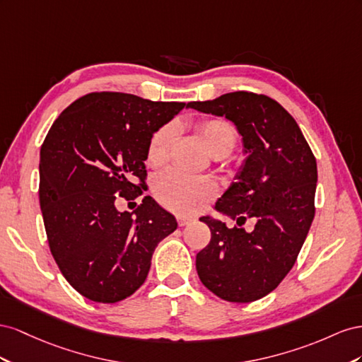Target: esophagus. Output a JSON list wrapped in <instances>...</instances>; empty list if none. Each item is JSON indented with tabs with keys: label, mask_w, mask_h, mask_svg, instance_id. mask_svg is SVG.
<instances>
[{
	"label": "esophagus",
	"mask_w": 362,
	"mask_h": 362,
	"mask_svg": "<svg viewBox=\"0 0 362 362\" xmlns=\"http://www.w3.org/2000/svg\"><path fill=\"white\" fill-rule=\"evenodd\" d=\"M192 221H195V216H189V215H179L177 216L179 226H187V224H189Z\"/></svg>",
	"instance_id": "obj_1"
}]
</instances>
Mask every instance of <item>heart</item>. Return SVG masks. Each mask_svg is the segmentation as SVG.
Segmentation results:
<instances>
[{
    "mask_svg": "<svg viewBox=\"0 0 362 362\" xmlns=\"http://www.w3.org/2000/svg\"><path fill=\"white\" fill-rule=\"evenodd\" d=\"M197 129L206 150L214 158L227 156L238 141L235 127L226 119H204L199 122ZM175 138H177L175 124H167L156 130L147 148V160L151 167H160L167 162ZM154 192L159 202L168 209L180 214H194L204 208V204L215 197L218 187L211 177L188 175L177 170H168L162 173L154 183Z\"/></svg>",
    "mask_w": 362,
    "mask_h": 362,
    "instance_id": "1",
    "label": "heart"
}]
</instances>
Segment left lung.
Instances as JSON below:
<instances>
[{"mask_svg":"<svg viewBox=\"0 0 362 362\" xmlns=\"http://www.w3.org/2000/svg\"><path fill=\"white\" fill-rule=\"evenodd\" d=\"M188 107L233 122L247 154L214 208L238 226L200 218L211 243L195 257L199 277L223 300L255 302L284 281L306 240L315 214V158L296 119L267 95L238 90ZM249 218L252 233L240 227Z\"/></svg>","mask_w":362,"mask_h":362,"instance_id":"1","label":"left lung"}]
</instances>
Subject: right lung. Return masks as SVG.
<instances>
[{
  "mask_svg": "<svg viewBox=\"0 0 362 362\" xmlns=\"http://www.w3.org/2000/svg\"><path fill=\"white\" fill-rule=\"evenodd\" d=\"M187 106L121 92H94L60 113L40 147L39 202L51 255L81 296L115 303L146 282L158 244L177 229L146 185L151 136Z\"/></svg>",
  "mask_w": 362,
  "mask_h": 362,
  "instance_id": "1",
  "label": "right lung"
}]
</instances>
